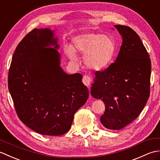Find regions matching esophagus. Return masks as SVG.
<instances>
[{
  "label": "esophagus",
  "instance_id": "34e87169",
  "mask_svg": "<svg viewBox=\"0 0 160 160\" xmlns=\"http://www.w3.org/2000/svg\"><path fill=\"white\" fill-rule=\"evenodd\" d=\"M82 82L85 84L86 86L89 87L91 83H92V80H91V78L87 75H84L82 78Z\"/></svg>",
  "mask_w": 160,
  "mask_h": 160
}]
</instances>
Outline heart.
Listing matches in <instances>:
<instances>
[{
    "label": "heart",
    "instance_id": "obj_1",
    "mask_svg": "<svg viewBox=\"0 0 160 160\" xmlns=\"http://www.w3.org/2000/svg\"><path fill=\"white\" fill-rule=\"evenodd\" d=\"M71 48L66 49V52L71 59H76L73 52L84 53V62L86 65L98 70L111 62L115 52V43L110 36L90 32L74 36Z\"/></svg>",
    "mask_w": 160,
    "mask_h": 160
}]
</instances>
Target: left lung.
Masks as SVG:
<instances>
[{
    "label": "left lung",
    "mask_w": 160,
    "mask_h": 160,
    "mask_svg": "<svg viewBox=\"0 0 160 160\" xmlns=\"http://www.w3.org/2000/svg\"><path fill=\"white\" fill-rule=\"evenodd\" d=\"M122 44L114 62L95 73L91 90L101 99L105 111L100 118L105 127L120 130L136 119L150 96L151 62L140 36L131 28L115 25Z\"/></svg>",
    "instance_id": "8db88e82"
}]
</instances>
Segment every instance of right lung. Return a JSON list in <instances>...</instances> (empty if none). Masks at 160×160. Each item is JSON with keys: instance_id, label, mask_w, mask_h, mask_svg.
<instances>
[{"instance_id": "1", "label": "right lung", "mask_w": 160, "mask_h": 160, "mask_svg": "<svg viewBox=\"0 0 160 160\" xmlns=\"http://www.w3.org/2000/svg\"><path fill=\"white\" fill-rule=\"evenodd\" d=\"M49 29H33L16 47L8 88L19 119L40 134L58 136L69 130L74 114L89 97L80 73L60 67L58 48Z\"/></svg>"}]
</instances>
